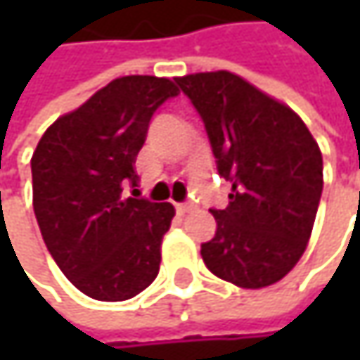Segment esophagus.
Listing matches in <instances>:
<instances>
[{
	"label": "esophagus",
	"mask_w": 360,
	"mask_h": 360,
	"mask_svg": "<svg viewBox=\"0 0 360 360\" xmlns=\"http://www.w3.org/2000/svg\"><path fill=\"white\" fill-rule=\"evenodd\" d=\"M175 208H177V212H179V214H185L187 210H191V208H193V204H191V202H181V204H177Z\"/></svg>",
	"instance_id": "34e87169"
}]
</instances>
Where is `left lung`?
I'll return each instance as SVG.
<instances>
[{
  "instance_id": "obj_1",
  "label": "left lung",
  "mask_w": 360,
  "mask_h": 360,
  "mask_svg": "<svg viewBox=\"0 0 360 360\" xmlns=\"http://www.w3.org/2000/svg\"><path fill=\"white\" fill-rule=\"evenodd\" d=\"M200 114L229 206L210 208L202 244L210 273L258 290L285 277L307 250L323 191V158L302 118L242 77L217 70L175 79Z\"/></svg>"
}]
</instances>
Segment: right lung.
Returning a JSON list of instances; mask_svg holds the SVG:
<instances>
[{
    "mask_svg": "<svg viewBox=\"0 0 360 360\" xmlns=\"http://www.w3.org/2000/svg\"><path fill=\"white\" fill-rule=\"evenodd\" d=\"M179 96L169 79L120 77L60 116L37 143L33 208L60 271L89 298L120 302L158 275L169 202L122 198L154 112Z\"/></svg>",
    "mask_w": 360,
    "mask_h": 360,
    "instance_id": "obj_1",
    "label": "right lung"
}]
</instances>
